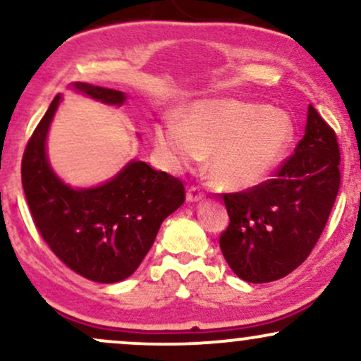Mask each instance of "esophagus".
<instances>
[{
	"instance_id": "1",
	"label": "esophagus",
	"mask_w": 361,
	"mask_h": 361,
	"mask_svg": "<svg viewBox=\"0 0 361 361\" xmlns=\"http://www.w3.org/2000/svg\"><path fill=\"white\" fill-rule=\"evenodd\" d=\"M205 193L202 192L198 186H190L188 190H186V202H190V204H195V202H200L204 200Z\"/></svg>"
}]
</instances>
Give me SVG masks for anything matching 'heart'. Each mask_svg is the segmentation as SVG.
Wrapping results in <instances>:
<instances>
[{"label": "heart", "mask_w": 361, "mask_h": 361, "mask_svg": "<svg viewBox=\"0 0 361 361\" xmlns=\"http://www.w3.org/2000/svg\"><path fill=\"white\" fill-rule=\"evenodd\" d=\"M293 139L295 126L288 114L243 100L193 103L185 122L168 117L154 130L157 151L169 166H192L210 154L212 180L234 192L268 180Z\"/></svg>", "instance_id": "obj_1"}]
</instances>
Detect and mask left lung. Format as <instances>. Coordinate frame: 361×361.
I'll return each mask as SVG.
<instances>
[{"label":"left lung","instance_id":"8db88e82","mask_svg":"<svg viewBox=\"0 0 361 361\" xmlns=\"http://www.w3.org/2000/svg\"><path fill=\"white\" fill-rule=\"evenodd\" d=\"M339 181L336 132L309 105L304 137L276 176L224 193L231 222L219 243L231 270L250 283H267L300 267L324 231Z\"/></svg>","mask_w":361,"mask_h":361}]
</instances>
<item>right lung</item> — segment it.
<instances>
[{
    "mask_svg": "<svg viewBox=\"0 0 361 361\" xmlns=\"http://www.w3.org/2000/svg\"><path fill=\"white\" fill-rule=\"evenodd\" d=\"M78 93L106 105L127 100L122 91L74 82ZM61 103L54 98L22 159V185L35 227L66 267L98 283L126 280L151 250L161 224L185 202V186L144 161L93 188H71L49 164L45 140Z\"/></svg>",
    "mask_w": 361,
    "mask_h": 361,
    "instance_id": "1",
    "label": "right lung"
}]
</instances>
